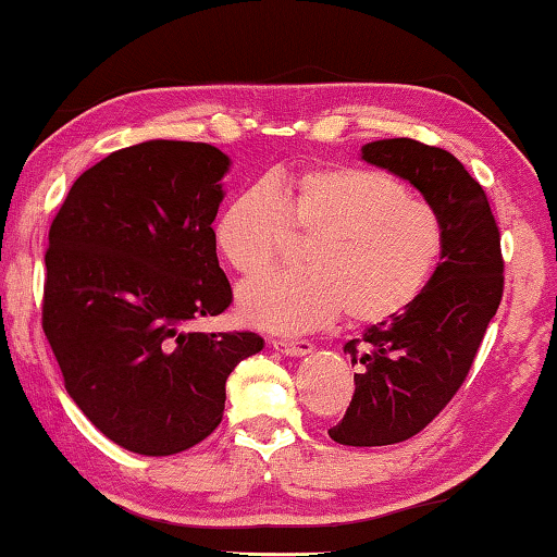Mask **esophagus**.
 <instances>
[{
    "label": "esophagus",
    "instance_id": "obj_1",
    "mask_svg": "<svg viewBox=\"0 0 557 557\" xmlns=\"http://www.w3.org/2000/svg\"><path fill=\"white\" fill-rule=\"evenodd\" d=\"M270 344H272V349H277L287 357H305L314 349V344L307 339H270Z\"/></svg>",
    "mask_w": 557,
    "mask_h": 557
}]
</instances>
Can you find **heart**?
I'll use <instances>...</instances> for the list:
<instances>
[{
    "label": "heart",
    "mask_w": 557,
    "mask_h": 557,
    "mask_svg": "<svg viewBox=\"0 0 557 557\" xmlns=\"http://www.w3.org/2000/svg\"><path fill=\"white\" fill-rule=\"evenodd\" d=\"M289 233L310 237V268L264 275L237 295L240 314L262 330L310 332L339 312L349 324L392 320L421 297L444 252V225L426 200L392 175L337 163L237 193L213 240L235 272L258 275Z\"/></svg>",
    "instance_id": "b5f03b06"
}]
</instances>
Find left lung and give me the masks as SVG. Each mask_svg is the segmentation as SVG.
<instances>
[{"mask_svg":"<svg viewBox=\"0 0 557 557\" xmlns=\"http://www.w3.org/2000/svg\"><path fill=\"white\" fill-rule=\"evenodd\" d=\"M361 161L409 181L444 225V252L421 297L344 344L355 396L330 436L389 446L417 436L461 389L503 297L500 233L488 198L463 163L413 138L361 146Z\"/></svg>","mask_w":557,"mask_h":557,"instance_id":"8db88e82","label":"left lung"}]
</instances>
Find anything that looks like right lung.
Wrapping results in <instances>:
<instances>
[{
	"label": "right lung",
	"mask_w": 557,
	"mask_h": 557,
	"mask_svg": "<svg viewBox=\"0 0 557 557\" xmlns=\"http://www.w3.org/2000/svg\"><path fill=\"white\" fill-rule=\"evenodd\" d=\"M231 158L146 140L88 168L51 223L41 326L64 386L113 444L171 456L223 421L225 382L255 332H188L233 302L213 220Z\"/></svg>",
	"instance_id": "right-lung-1"
}]
</instances>
